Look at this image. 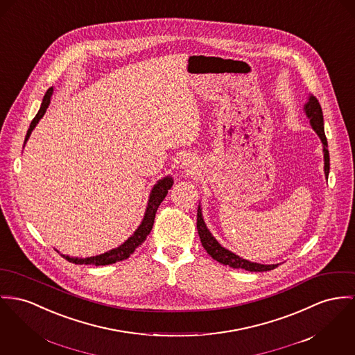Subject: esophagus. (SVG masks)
Listing matches in <instances>:
<instances>
[{
  "label": "esophagus",
  "mask_w": 355,
  "mask_h": 355,
  "mask_svg": "<svg viewBox=\"0 0 355 355\" xmlns=\"http://www.w3.org/2000/svg\"><path fill=\"white\" fill-rule=\"evenodd\" d=\"M184 166H187V167H191V161L189 159H185V162H184Z\"/></svg>",
  "instance_id": "1"
}]
</instances>
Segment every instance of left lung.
<instances>
[{
	"label": "left lung",
	"instance_id": "left-lung-1",
	"mask_svg": "<svg viewBox=\"0 0 355 355\" xmlns=\"http://www.w3.org/2000/svg\"><path fill=\"white\" fill-rule=\"evenodd\" d=\"M304 110L306 117L309 119V123L313 128V131L319 135L322 143H323V153H324V174L328 177L329 173V153H328L327 137L324 134V121H323V110L315 96H309L308 103L304 105ZM197 231L201 239V245L207 250V252L215 259L218 263L234 268V269H245L248 272H269L273 270L278 265H262L250 262L247 259L241 258L239 255L234 254L232 251L224 248L218 243V241L212 236L209 230L205 225V221L202 218L201 207L198 205L197 209Z\"/></svg>",
	"mask_w": 355,
	"mask_h": 355
}]
</instances>
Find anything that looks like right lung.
Masks as SVG:
<instances>
[{"mask_svg":"<svg viewBox=\"0 0 355 355\" xmlns=\"http://www.w3.org/2000/svg\"><path fill=\"white\" fill-rule=\"evenodd\" d=\"M53 92H54L53 87H50L47 90V93L44 94L43 103L40 105V110L36 113V116L33 117V120H32V123H31V125L28 128L27 137H26V140H24V144L27 143L28 137L31 135V132L33 131V128L36 127V124L44 116L46 110L49 108ZM173 182L174 181H173L171 177H164V178L159 180L154 185L153 191L150 193V198H148V202H147L144 218L141 220L140 225L137 227V231L134 232V235L131 238H128L123 245H119L117 248H113L110 251H107L104 254H100V255H96V257H89V258H71L69 255H62V257L66 258L69 262H73L76 265H96V266L112 265V263H116V262H120V261H124V259L130 258V255L134 254V251L137 250L139 245H141V243L146 241V238L148 236V234L151 232L153 225H154V218H155L157 209L161 205V202L164 201V198L166 197L168 189L173 187Z\"/></svg>","mask_w":355,"mask_h":355,"instance_id":"add662e5","label":"right lung"}]
</instances>
